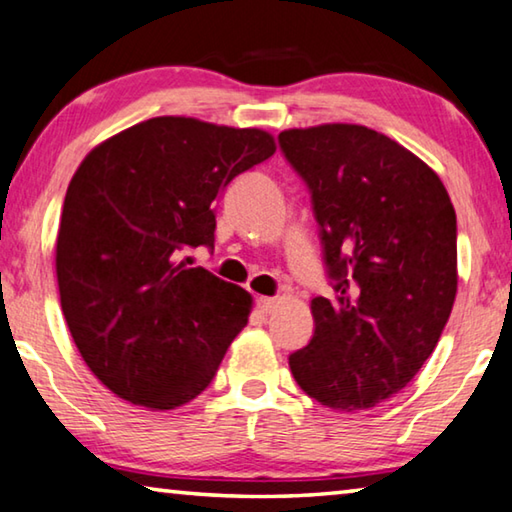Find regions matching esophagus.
<instances>
[{"label": "esophagus", "mask_w": 512, "mask_h": 512, "mask_svg": "<svg viewBox=\"0 0 512 512\" xmlns=\"http://www.w3.org/2000/svg\"><path fill=\"white\" fill-rule=\"evenodd\" d=\"M277 305H280L277 298H257V309L262 311V314H271V311L277 309Z\"/></svg>", "instance_id": "1"}]
</instances>
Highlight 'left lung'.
I'll return each instance as SVG.
<instances>
[{
	"mask_svg": "<svg viewBox=\"0 0 512 512\" xmlns=\"http://www.w3.org/2000/svg\"><path fill=\"white\" fill-rule=\"evenodd\" d=\"M277 140L311 192L336 291L311 300L314 336L291 372L329 409H372L415 377L452 314L454 205L436 171L372 128H289Z\"/></svg>",
	"mask_w": 512,
	"mask_h": 512,
	"instance_id": "obj_1",
	"label": "left lung"
}]
</instances>
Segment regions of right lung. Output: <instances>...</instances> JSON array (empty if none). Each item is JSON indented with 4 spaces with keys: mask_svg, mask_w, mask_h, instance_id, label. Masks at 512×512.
<instances>
[{
    "mask_svg": "<svg viewBox=\"0 0 512 512\" xmlns=\"http://www.w3.org/2000/svg\"><path fill=\"white\" fill-rule=\"evenodd\" d=\"M273 153L259 128L153 117L76 169L56 239L60 307L83 361L121 400L171 411L210 386L253 298L178 257L214 246V201Z\"/></svg>",
    "mask_w": 512,
    "mask_h": 512,
    "instance_id": "obj_1",
    "label": "right lung"
}]
</instances>
